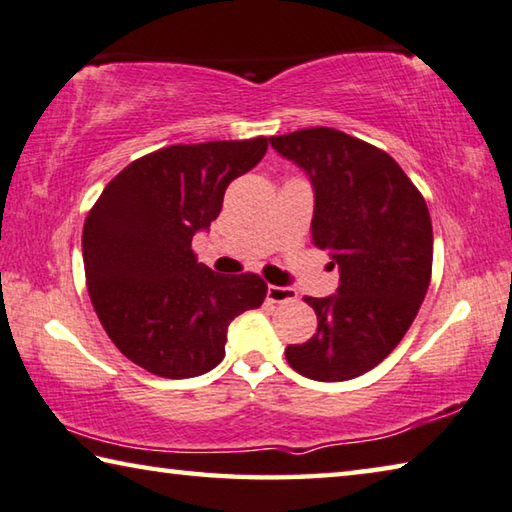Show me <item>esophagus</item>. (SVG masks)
<instances>
[{
    "instance_id": "34e87169",
    "label": "esophagus",
    "mask_w": 512,
    "mask_h": 512,
    "mask_svg": "<svg viewBox=\"0 0 512 512\" xmlns=\"http://www.w3.org/2000/svg\"><path fill=\"white\" fill-rule=\"evenodd\" d=\"M297 292L292 288H283V286H267V301L270 304H286V301H295Z\"/></svg>"
}]
</instances>
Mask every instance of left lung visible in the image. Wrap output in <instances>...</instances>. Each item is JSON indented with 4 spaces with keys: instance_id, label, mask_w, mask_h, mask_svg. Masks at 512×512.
Instances as JSON below:
<instances>
[{
    "instance_id": "8db88e82",
    "label": "left lung",
    "mask_w": 512,
    "mask_h": 512,
    "mask_svg": "<svg viewBox=\"0 0 512 512\" xmlns=\"http://www.w3.org/2000/svg\"><path fill=\"white\" fill-rule=\"evenodd\" d=\"M315 190L313 245L340 267L338 295L306 297L317 331L286 358L301 376L349 381L395 349L431 283L433 226L422 192L383 149L329 127L270 138Z\"/></svg>"
}]
</instances>
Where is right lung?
Listing matches in <instances>:
<instances>
[{
  "instance_id": "add662e5",
  "label": "right lung",
  "mask_w": 512,
  "mask_h": 512,
  "mask_svg": "<svg viewBox=\"0 0 512 512\" xmlns=\"http://www.w3.org/2000/svg\"><path fill=\"white\" fill-rule=\"evenodd\" d=\"M265 152L263 136L163 147L124 167L90 208L81 247L92 308L142 370L163 379L211 372L233 317L263 304L261 276L215 274L197 263L192 236Z\"/></svg>"
}]
</instances>
